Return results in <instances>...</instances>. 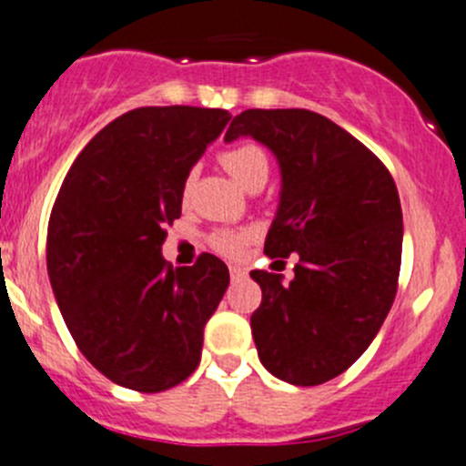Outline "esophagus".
Here are the masks:
<instances>
[{"label":"esophagus","instance_id":"1","mask_svg":"<svg viewBox=\"0 0 466 466\" xmlns=\"http://www.w3.org/2000/svg\"><path fill=\"white\" fill-rule=\"evenodd\" d=\"M246 273H248V270L243 268V266H238V264H232V266H229V275H232V279H241V278H246Z\"/></svg>","mask_w":466,"mask_h":466}]
</instances>
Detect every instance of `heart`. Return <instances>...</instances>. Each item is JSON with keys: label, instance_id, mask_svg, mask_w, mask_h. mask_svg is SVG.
<instances>
[{"label": "heart", "instance_id": "heart-1", "mask_svg": "<svg viewBox=\"0 0 466 466\" xmlns=\"http://www.w3.org/2000/svg\"><path fill=\"white\" fill-rule=\"evenodd\" d=\"M220 164L243 188L255 179L268 177L266 152L255 143H241V146L220 152ZM248 241H250V232H243V229H220L211 234V246L223 255H238Z\"/></svg>", "mask_w": 466, "mask_h": 466}]
</instances>
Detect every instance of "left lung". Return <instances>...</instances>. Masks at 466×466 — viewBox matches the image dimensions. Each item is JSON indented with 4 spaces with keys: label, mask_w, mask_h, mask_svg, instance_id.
Returning a JSON list of instances; mask_svg holds the SVG:
<instances>
[{
    "label": "left lung",
    "mask_w": 466,
    "mask_h": 466,
    "mask_svg": "<svg viewBox=\"0 0 466 466\" xmlns=\"http://www.w3.org/2000/svg\"><path fill=\"white\" fill-rule=\"evenodd\" d=\"M250 137L279 164L282 188L268 257L298 252L293 279L252 270L261 305L250 316L261 364L314 387L346 371L376 339L396 296L403 211L390 170L369 147L307 108H248L225 141Z\"/></svg>",
    "instance_id": "left-lung-1"
}]
</instances>
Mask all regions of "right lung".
Instances as JSON below:
<instances>
[{
    "label": "right lung",
    "instance_id": "right-lung-1",
    "mask_svg": "<svg viewBox=\"0 0 466 466\" xmlns=\"http://www.w3.org/2000/svg\"><path fill=\"white\" fill-rule=\"evenodd\" d=\"M229 118L225 108H134L95 134L63 179L49 282L84 358L116 385L157 394L200 364L229 270L209 252L173 270L161 246L188 173Z\"/></svg>",
    "mask_w": 466,
    "mask_h": 466
}]
</instances>
